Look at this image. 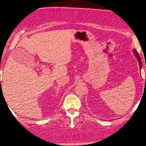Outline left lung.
Instances as JSON below:
<instances>
[{"mask_svg":"<svg viewBox=\"0 0 146 146\" xmlns=\"http://www.w3.org/2000/svg\"><path fill=\"white\" fill-rule=\"evenodd\" d=\"M133 53L135 55V57L137 58V60L138 61H139V66H140V69H141L142 68V62H141V59H140V57L139 56V54H138V52L136 51L135 50H133Z\"/></svg>","mask_w":146,"mask_h":146,"instance_id":"left-lung-1","label":"left lung"}]
</instances>
